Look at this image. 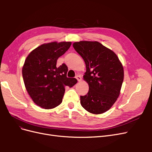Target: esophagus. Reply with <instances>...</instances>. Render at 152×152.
I'll return each mask as SVG.
<instances>
[{
    "label": "esophagus",
    "mask_w": 152,
    "mask_h": 152,
    "mask_svg": "<svg viewBox=\"0 0 152 152\" xmlns=\"http://www.w3.org/2000/svg\"><path fill=\"white\" fill-rule=\"evenodd\" d=\"M75 78L77 79V80L79 81V82H80V81H81V80H82V77L80 76V75H77L76 77H75Z\"/></svg>",
    "instance_id": "esophagus-1"
}]
</instances>
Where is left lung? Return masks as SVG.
Instances as JSON below:
<instances>
[{
	"label": "left lung",
	"instance_id": "8db88e82",
	"mask_svg": "<svg viewBox=\"0 0 152 152\" xmlns=\"http://www.w3.org/2000/svg\"><path fill=\"white\" fill-rule=\"evenodd\" d=\"M73 47L83 58L86 72L84 79L89 91L80 96V104L93 114L104 113L116 102L124 80V68L116 54L101 43L74 42Z\"/></svg>",
	"mask_w": 152,
	"mask_h": 152
}]
</instances>
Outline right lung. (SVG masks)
<instances>
[{"mask_svg":"<svg viewBox=\"0 0 152 152\" xmlns=\"http://www.w3.org/2000/svg\"><path fill=\"white\" fill-rule=\"evenodd\" d=\"M71 42L44 44L28 54L22 68L26 89L34 102L44 109L56 107L62 102L65 87L77 80L66 77L65 64L56 66L57 60L70 48Z\"/></svg>","mask_w":152,"mask_h":152,"instance_id":"1","label":"right lung"}]
</instances>
